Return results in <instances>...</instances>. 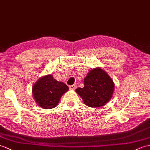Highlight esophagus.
I'll return each instance as SVG.
<instances>
[{"label":"esophagus","mask_w":150,"mask_h":150,"mask_svg":"<svg viewBox=\"0 0 150 150\" xmlns=\"http://www.w3.org/2000/svg\"><path fill=\"white\" fill-rule=\"evenodd\" d=\"M69 89H75L76 88V85L74 84V85H71V86H69Z\"/></svg>","instance_id":"obj_1"}]
</instances>
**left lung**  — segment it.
<instances>
[{
	"label": "left lung",
	"mask_w": 150,
	"mask_h": 150,
	"mask_svg": "<svg viewBox=\"0 0 150 150\" xmlns=\"http://www.w3.org/2000/svg\"><path fill=\"white\" fill-rule=\"evenodd\" d=\"M84 87L76 92L82 97L86 105L91 107L103 106L112 98L114 85L107 73L100 68L90 70L83 80Z\"/></svg>",
	"instance_id": "8db88e82"
}]
</instances>
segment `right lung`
I'll list each match as a JSON object with an SVG mask.
<instances>
[{
  "label": "right lung",
  "mask_w": 150,
  "mask_h": 150,
  "mask_svg": "<svg viewBox=\"0 0 150 150\" xmlns=\"http://www.w3.org/2000/svg\"><path fill=\"white\" fill-rule=\"evenodd\" d=\"M68 89L64 83L56 81L49 75L43 76L35 83L33 95L38 105L49 109L57 105L62 95Z\"/></svg>",
  "instance_id": "add662e5"
}]
</instances>
